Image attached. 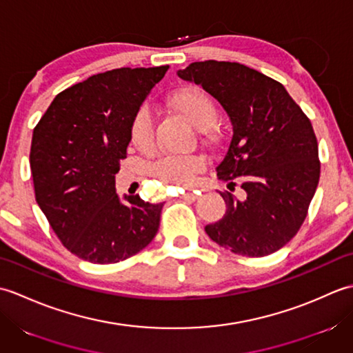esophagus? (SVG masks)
Returning <instances> with one entry per match:
<instances>
[{
	"mask_svg": "<svg viewBox=\"0 0 353 353\" xmlns=\"http://www.w3.org/2000/svg\"><path fill=\"white\" fill-rule=\"evenodd\" d=\"M200 197V191H192V192H185L182 199L186 201H196Z\"/></svg>",
	"mask_w": 353,
	"mask_h": 353,
	"instance_id": "esophagus-1",
	"label": "esophagus"
}]
</instances>
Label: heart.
<instances>
[{"label":"heart","instance_id":"heart-1","mask_svg":"<svg viewBox=\"0 0 353 353\" xmlns=\"http://www.w3.org/2000/svg\"><path fill=\"white\" fill-rule=\"evenodd\" d=\"M171 103L201 130L209 129L216 121V115H219L216 104L203 89H181L171 97ZM130 142L139 150L152 147L153 123L145 108H141L132 119ZM205 157L200 154H167L153 165L152 174L163 183L190 186L197 172L205 168Z\"/></svg>","mask_w":353,"mask_h":353}]
</instances>
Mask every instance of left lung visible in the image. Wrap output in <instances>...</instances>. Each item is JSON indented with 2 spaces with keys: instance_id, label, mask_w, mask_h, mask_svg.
<instances>
[{
  "instance_id": "1",
  "label": "left lung",
  "mask_w": 353,
  "mask_h": 353,
  "mask_svg": "<svg viewBox=\"0 0 353 353\" xmlns=\"http://www.w3.org/2000/svg\"><path fill=\"white\" fill-rule=\"evenodd\" d=\"M219 101L232 123V141L216 177L243 199L220 192L226 214L205 228L219 245L243 256L279 250L301 229L320 179L311 121L279 81L236 62H194L179 70Z\"/></svg>"
}]
</instances>
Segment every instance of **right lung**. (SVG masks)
Listing matches in <instances>:
<instances>
[{"label": "right lung", "mask_w": 353, "mask_h": 353, "mask_svg": "<svg viewBox=\"0 0 353 353\" xmlns=\"http://www.w3.org/2000/svg\"><path fill=\"white\" fill-rule=\"evenodd\" d=\"M170 66L95 74L56 95L33 130L36 201L62 244L92 264H114L147 247L163 203L119 199L115 174L130 124Z\"/></svg>", "instance_id": "1"}]
</instances>
